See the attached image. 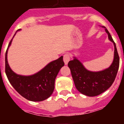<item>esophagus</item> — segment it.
Here are the masks:
<instances>
[{
  "instance_id": "1",
  "label": "esophagus",
  "mask_w": 124,
  "mask_h": 124,
  "mask_svg": "<svg viewBox=\"0 0 124 124\" xmlns=\"http://www.w3.org/2000/svg\"><path fill=\"white\" fill-rule=\"evenodd\" d=\"M70 60V56L69 54H64L63 56V61L64 62V64H68V62Z\"/></svg>"
}]
</instances>
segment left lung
I'll list each match as a JSON object with an SVG mask.
<instances>
[{
	"label": "left lung",
	"mask_w": 124,
	"mask_h": 124,
	"mask_svg": "<svg viewBox=\"0 0 124 124\" xmlns=\"http://www.w3.org/2000/svg\"><path fill=\"white\" fill-rule=\"evenodd\" d=\"M105 30L115 49L114 61L109 68L99 72L89 71L76 58L68 64L76 89L83 94L90 97L98 96L108 89L113 84L119 70V56L116 43L109 31L106 28Z\"/></svg>",
	"instance_id": "1"
}]
</instances>
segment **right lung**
Returning <instances> with one entry per match:
<instances>
[{
  "label": "right lung",
  "mask_w": 124,
  "mask_h": 124,
  "mask_svg": "<svg viewBox=\"0 0 124 124\" xmlns=\"http://www.w3.org/2000/svg\"><path fill=\"white\" fill-rule=\"evenodd\" d=\"M12 41V39L10 41L5 53V71L10 83L20 94L28 100L38 102L48 99L54 91L57 74L64 65L63 56L51 61L40 71L33 75H18L11 70L7 61V51Z\"/></svg>",
  "instance_id": "add662e5"
}]
</instances>
